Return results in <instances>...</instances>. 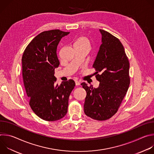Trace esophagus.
Returning a JSON list of instances; mask_svg holds the SVG:
<instances>
[{
	"label": "esophagus",
	"mask_w": 154,
	"mask_h": 154,
	"mask_svg": "<svg viewBox=\"0 0 154 154\" xmlns=\"http://www.w3.org/2000/svg\"><path fill=\"white\" fill-rule=\"evenodd\" d=\"M75 85H76V86H79V85H80V82H79L78 80H75Z\"/></svg>",
	"instance_id": "34e87169"
}]
</instances>
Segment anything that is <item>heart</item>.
I'll return each mask as SVG.
<instances>
[{
	"label": "heart",
	"mask_w": 154,
	"mask_h": 154,
	"mask_svg": "<svg viewBox=\"0 0 154 154\" xmlns=\"http://www.w3.org/2000/svg\"><path fill=\"white\" fill-rule=\"evenodd\" d=\"M74 45H86L90 46V41L86 37L81 36L75 42Z\"/></svg>",
	"instance_id": "obj_1"
}]
</instances>
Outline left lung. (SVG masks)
<instances>
[{
	"label": "left lung",
	"instance_id": "obj_1",
	"mask_svg": "<svg viewBox=\"0 0 154 154\" xmlns=\"http://www.w3.org/2000/svg\"><path fill=\"white\" fill-rule=\"evenodd\" d=\"M99 31L102 45L93 65L99 85L97 88L85 82L81 85L86 92L85 115L97 121H105L118 112L130 85V64L119 39L106 31Z\"/></svg>",
	"mask_w": 154,
	"mask_h": 154
}]
</instances>
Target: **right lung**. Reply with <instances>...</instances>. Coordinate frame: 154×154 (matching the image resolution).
I'll list each match as a JSON object with an SVG mask.
<instances>
[{
  "label": "right lung",
  "instance_id": "1",
  "mask_svg": "<svg viewBox=\"0 0 154 154\" xmlns=\"http://www.w3.org/2000/svg\"><path fill=\"white\" fill-rule=\"evenodd\" d=\"M69 32L51 30L40 33L26 48L22 57L23 77L29 105L33 112L47 121L63 118L67 113L73 80L56 85L55 68L60 64L57 55L61 39Z\"/></svg>",
  "mask_w": 154,
  "mask_h": 154
}]
</instances>
